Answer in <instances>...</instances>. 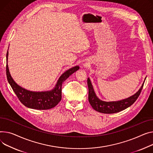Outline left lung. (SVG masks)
Instances as JSON below:
<instances>
[{
  "label": "left lung",
  "mask_w": 153,
  "mask_h": 153,
  "mask_svg": "<svg viewBox=\"0 0 153 153\" xmlns=\"http://www.w3.org/2000/svg\"><path fill=\"white\" fill-rule=\"evenodd\" d=\"M143 84H142L140 88L137 93L132 96L116 101H104L100 100L96 95L92 84L89 78L87 79V85L88 88V101L90 105L95 111L99 113L105 114H113L120 112L130 106L138 98L142 88L143 87Z\"/></svg>",
  "instance_id": "left-lung-1"
}]
</instances>
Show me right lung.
<instances>
[{"instance_id": "right-lung-1", "label": "right lung", "mask_w": 153, "mask_h": 153, "mask_svg": "<svg viewBox=\"0 0 153 153\" xmlns=\"http://www.w3.org/2000/svg\"><path fill=\"white\" fill-rule=\"evenodd\" d=\"M8 52L7 53L6 73L8 82L11 85L19 100L25 106L39 110H46L56 106L62 100V87L65 81L76 71L79 66H76L66 71L59 77L53 89L45 91H32L19 86L10 74L7 64Z\"/></svg>"}]
</instances>
